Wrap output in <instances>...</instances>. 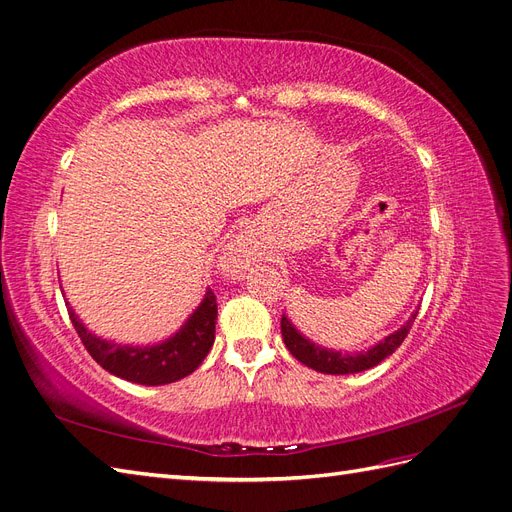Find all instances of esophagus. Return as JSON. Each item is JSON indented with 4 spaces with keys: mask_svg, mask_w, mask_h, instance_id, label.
I'll use <instances>...</instances> for the list:
<instances>
[{
    "mask_svg": "<svg viewBox=\"0 0 512 512\" xmlns=\"http://www.w3.org/2000/svg\"><path fill=\"white\" fill-rule=\"evenodd\" d=\"M256 262V247L250 235H237L220 254V269L228 277H239Z\"/></svg>",
    "mask_w": 512,
    "mask_h": 512,
    "instance_id": "obj_1",
    "label": "esophagus"
}]
</instances>
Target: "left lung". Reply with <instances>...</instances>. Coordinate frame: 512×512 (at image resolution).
Here are the masks:
<instances>
[{"mask_svg": "<svg viewBox=\"0 0 512 512\" xmlns=\"http://www.w3.org/2000/svg\"><path fill=\"white\" fill-rule=\"evenodd\" d=\"M416 314L418 312H412L408 322L401 324L397 331L386 335L382 342H378L376 346H371L363 352H342V350L324 348V346L312 342V339H307L297 327H294L286 314H282V335H284V344L294 359L301 361L307 367L320 371V374H333V376L359 374V371L376 367L378 363H382L386 359V356H391L401 346L408 331L412 329V322H414Z\"/></svg>", "mask_w": 512, "mask_h": 512, "instance_id": "1", "label": "left lung"}]
</instances>
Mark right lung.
Segmentation results:
<instances>
[{"label": "right lung", "instance_id": "1", "mask_svg": "<svg viewBox=\"0 0 512 512\" xmlns=\"http://www.w3.org/2000/svg\"><path fill=\"white\" fill-rule=\"evenodd\" d=\"M66 305L74 329L79 333L87 352L94 356V361L102 365L108 374L136 384L160 386L190 376L205 361L215 339L218 301H215V294L209 288L205 292V299L181 324L177 333L158 344L147 346L117 344L111 339L98 337L85 327V322L76 316L70 303Z\"/></svg>", "mask_w": 512, "mask_h": 512}]
</instances>
